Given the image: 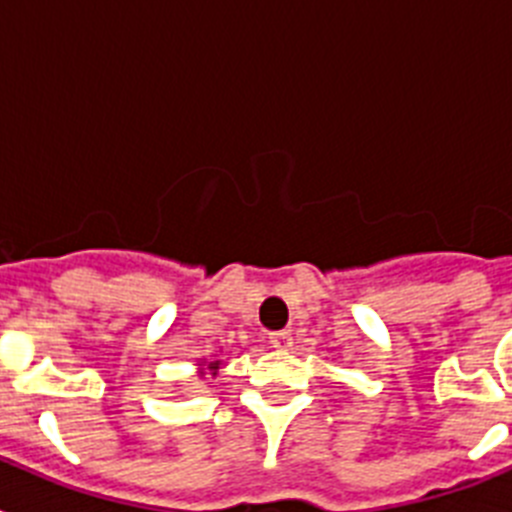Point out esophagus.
<instances>
[{"instance_id":"esophagus-1","label":"esophagus","mask_w":512,"mask_h":512,"mask_svg":"<svg viewBox=\"0 0 512 512\" xmlns=\"http://www.w3.org/2000/svg\"><path fill=\"white\" fill-rule=\"evenodd\" d=\"M269 341L274 348H289L292 346V333L289 330H274V333H269Z\"/></svg>"}]
</instances>
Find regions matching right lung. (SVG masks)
Masks as SVG:
<instances>
[{"mask_svg": "<svg viewBox=\"0 0 512 512\" xmlns=\"http://www.w3.org/2000/svg\"><path fill=\"white\" fill-rule=\"evenodd\" d=\"M207 369H217V361H210V366Z\"/></svg>", "mask_w": 512, "mask_h": 512, "instance_id": "obj_1", "label": "right lung"}]
</instances>
